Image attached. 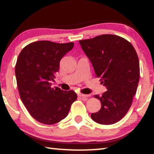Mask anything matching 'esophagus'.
<instances>
[{"label": "esophagus", "mask_w": 154, "mask_h": 154, "mask_svg": "<svg viewBox=\"0 0 154 154\" xmlns=\"http://www.w3.org/2000/svg\"><path fill=\"white\" fill-rule=\"evenodd\" d=\"M79 96H80L81 98H82L83 100H86L89 97V95H86V94H79Z\"/></svg>", "instance_id": "1"}]
</instances>
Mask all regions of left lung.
<instances>
[{
	"label": "left lung",
	"mask_w": 154,
	"mask_h": 154,
	"mask_svg": "<svg viewBox=\"0 0 154 154\" xmlns=\"http://www.w3.org/2000/svg\"><path fill=\"white\" fill-rule=\"evenodd\" d=\"M92 64L96 77L107 91L94 95L101 103L99 111L91 114L96 123L110 125L123 118L132 105L140 77L139 61L134 47L125 38L102 35L79 41Z\"/></svg>",
	"instance_id": "obj_1"
}]
</instances>
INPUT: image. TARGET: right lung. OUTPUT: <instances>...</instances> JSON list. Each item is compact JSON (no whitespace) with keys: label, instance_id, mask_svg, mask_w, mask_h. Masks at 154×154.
<instances>
[{"label":"right lung","instance_id":"1","mask_svg":"<svg viewBox=\"0 0 154 154\" xmlns=\"http://www.w3.org/2000/svg\"><path fill=\"white\" fill-rule=\"evenodd\" d=\"M73 43L40 41L28 44L18 56L15 72L20 96L30 114L44 124H54L67 116L77 96L73 90L51 88L60 62Z\"/></svg>","mask_w":154,"mask_h":154}]
</instances>
